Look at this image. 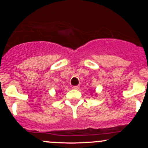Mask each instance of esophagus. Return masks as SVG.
<instances>
[{
  "instance_id": "esophagus-1",
  "label": "esophagus",
  "mask_w": 148,
  "mask_h": 148,
  "mask_svg": "<svg viewBox=\"0 0 148 148\" xmlns=\"http://www.w3.org/2000/svg\"><path fill=\"white\" fill-rule=\"evenodd\" d=\"M72 88L74 89H76V90H78V89H79V86H73Z\"/></svg>"
}]
</instances>
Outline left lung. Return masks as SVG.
Returning <instances> with one entry per match:
<instances>
[{"label":"left lung","instance_id":"8db88e82","mask_svg":"<svg viewBox=\"0 0 148 148\" xmlns=\"http://www.w3.org/2000/svg\"><path fill=\"white\" fill-rule=\"evenodd\" d=\"M92 92H95V89H94V90H92ZM95 94H96V93H95Z\"/></svg>","mask_w":148,"mask_h":148}]
</instances>
